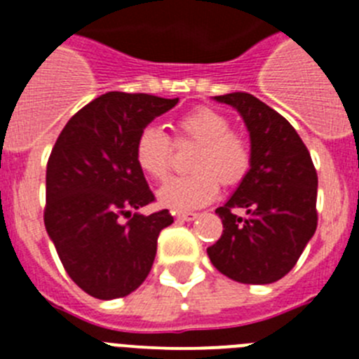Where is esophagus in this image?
<instances>
[{"label":"esophagus","mask_w":359,"mask_h":359,"mask_svg":"<svg viewBox=\"0 0 359 359\" xmlns=\"http://www.w3.org/2000/svg\"><path fill=\"white\" fill-rule=\"evenodd\" d=\"M196 217H198L196 212H177L176 214L177 223H189V221H194Z\"/></svg>","instance_id":"34e87169"}]
</instances>
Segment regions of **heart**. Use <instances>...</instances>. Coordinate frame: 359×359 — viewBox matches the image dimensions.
I'll use <instances>...</instances> for the list:
<instances>
[{"mask_svg": "<svg viewBox=\"0 0 359 359\" xmlns=\"http://www.w3.org/2000/svg\"><path fill=\"white\" fill-rule=\"evenodd\" d=\"M177 140L198 142L185 176L172 177L158 192L165 207L194 210L214 201L221 190L239 185L252 167V145L243 133L230 129V120L221 111L198 106L187 111L176 122ZM135 160L152 180L169 176L172 160V140L161 128L149 123L135 140Z\"/></svg>", "mask_w": 359, "mask_h": 359, "instance_id": "obj_1", "label": "heart"}]
</instances>
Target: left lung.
<instances>
[{"instance_id":"obj_1","label":"left lung","mask_w":359,"mask_h":359,"mask_svg":"<svg viewBox=\"0 0 359 359\" xmlns=\"http://www.w3.org/2000/svg\"><path fill=\"white\" fill-rule=\"evenodd\" d=\"M236 107L250 131L252 167L215 214L223 236L207 253L228 278L271 284L287 275L318 224V176L306 144L280 113L250 93L214 97ZM243 208L246 216H237Z\"/></svg>"}]
</instances>
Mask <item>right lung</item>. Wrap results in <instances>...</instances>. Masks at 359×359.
<instances>
[{"label": "right lung", "mask_w": 359, "mask_h": 359, "mask_svg": "<svg viewBox=\"0 0 359 359\" xmlns=\"http://www.w3.org/2000/svg\"><path fill=\"white\" fill-rule=\"evenodd\" d=\"M177 98L109 91L77 111L46 165L44 226L66 273L100 300L128 297L147 278L169 210L154 201L135 160V140Z\"/></svg>", "instance_id": "obj_1"}]
</instances>
